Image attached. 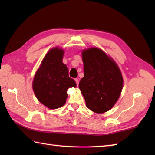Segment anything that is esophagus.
Returning a JSON list of instances; mask_svg holds the SVG:
<instances>
[{
  "mask_svg": "<svg viewBox=\"0 0 155 155\" xmlns=\"http://www.w3.org/2000/svg\"><path fill=\"white\" fill-rule=\"evenodd\" d=\"M75 81H76V83H77V85H78V82H79V80H78V78H75Z\"/></svg>",
  "mask_w": 155,
  "mask_h": 155,
  "instance_id": "1",
  "label": "esophagus"
}]
</instances>
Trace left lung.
I'll use <instances>...</instances> for the list:
<instances>
[{"mask_svg":"<svg viewBox=\"0 0 155 155\" xmlns=\"http://www.w3.org/2000/svg\"><path fill=\"white\" fill-rule=\"evenodd\" d=\"M84 77L79 89L86 106L97 114L111 109L118 100L123 87V78L114 60L98 48L82 52Z\"/></svg>","mask_w":155,"mask_h":155,"instance_id":"8db88e82","label":"left lung"}]
</instances>
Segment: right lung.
<instances>
[{
    "mask_svg": "<svg viewBox=\"0 0 155 155\" xmlns=\"http://www.w3.org/2000/svg\"><path fill=\"white\" fill-rule=\"evenodd\" d=\"M64 54V50L58 47L50 50L33 78V89L36 98L51 109L64 106L68 89L77 87L75 81L69 77L66 65L62 62Z\"/></svg>",
    "mask_w": 155,
    "mask_h": 155,
    "instance_id": "add662e5",
    "label": "right lung"
}]
</instances>
